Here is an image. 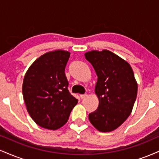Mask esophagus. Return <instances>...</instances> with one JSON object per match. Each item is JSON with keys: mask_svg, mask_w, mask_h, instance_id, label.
Wrapping results in <instances>:
<instances>
[{"mask_svg": "<svg viewBox=\"0 0 159 159\" xmlns=\"http://www.w3.org/2000/svg\"><path fill=\"white\" fill-rule=\"evenodd\" d=\"M87 96V94H82V95H80V97H81V99H83V98H86Z\"/></svg>", "mask_w": 159, "mask_h": 159, "instance_id": "34e87169", "label": "esophagus"}]
</instances>
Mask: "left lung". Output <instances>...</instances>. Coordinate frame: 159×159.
<instances>
[{"label": "left lung", "mask_w": 159, "mask_h": 159, "mask_svg": "<svg viewBox=\"0 0 159 159\" xmlns=\"http://www.w3.org/2000/svg\"><path fill=\"white\" fill-rule=\"evenodd\" d=\"M84 55L98 77L95 93L99 103L89 120L99 132H111L132 113L138 93L134 72L128 62L108 50L91 51Z\"/></svg>", "instance_id": "obj_1"}]
</instances>
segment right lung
<instances>
[{
	"label": "right lung",
	"mask_w": 159,
	"mask_h": 159,
	"mask_svg": "<svg viewBox=\"0 0 159 159\" xmlns=\"http://www.w3.org/2000/svg\"><path fill=\"white\" fill-rule=\"evenodd\" d=\"M70 53L57 50L40 56L27 69L22 93L27 112L39 126L56 130L69 120L78 99L68 90L65 67Z\"/></svg>",
	"instance_id": "obj_1"
}]
</instances>
